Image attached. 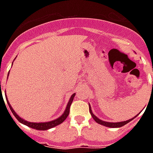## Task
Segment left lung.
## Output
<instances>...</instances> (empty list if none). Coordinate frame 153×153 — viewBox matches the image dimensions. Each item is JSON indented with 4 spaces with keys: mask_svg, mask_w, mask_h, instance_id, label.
Listing matches in <instances>:
<instances>
[{
    "mask_svg": "<svg viewBox=\"0 0 153 153\" xmlns=\"http://www.w3.org/2000/svg\"><path fill=\"white\" fill-rule=\"evenodd\" d=\"M153 85V84H152ZM89 109H90V113H91V116H92V117L94 118V120L97 122V123L100 124V125H102V126H106V127H109V128H119V127H121V126H125V125H126L127 123H128V122H130L132 120H133V119L135 118L136 117H137V115H137V116H135L134 117H133V118L129 119V120H127V121H120V122H108V121H102V120H101V119H99L98 117H97L94 115V114H93V112H92V109H91V105L89 104Z\"/></svg>",
    "mask_w": 153,
    "mask_h": 153,
    "instance_id": "left-lung-1",
    "label": "left lung"
}]
</instances>
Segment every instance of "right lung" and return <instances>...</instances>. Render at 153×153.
<instances>
[{
	"label": "right lung",
	"mask_w": 153,
	"mask_h": 153,
	"mask_svg": "<svg viewBox=\"0 0 153 153\" xmlns=\"http://www.w3.org/2000/svg\"><path fill=\"white\" fill-rule=\"evenodd\" d=\"M8 74H9V73L8 74ZM74 96H75V94H73L71 96L69 102H67V107H66V109H65L64 112H63V114H62L61 116L59 117L58 118L55 119V120H53V121H46V122H30V121H25V119L21 118V117H20L19 116V115H18L15 111H14V109H13V107L11 106L10 103H9V102H8L7 95H5V98H6V101H7V103H8V106H9V108H10V110L12 111L13 115L15 116L16 118L17 119L20 123L24 124V125L28 126V127H30V128L37 129V130H48V129H50V128H53V127H55L56 126H59V125H60V124L62 123V122L65 121V119L67 118V116L69 115L70 106H71V105L72 102H73V99H74Z\"/></svg>",
	"instance_id": "right-lung-1"
}]
</instances>
